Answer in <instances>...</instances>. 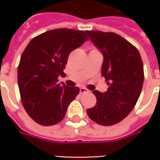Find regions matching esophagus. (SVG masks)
Listing matches in <instances>:
<instances>
[{
    "mask_svg": "<svg viewBox=\"0 0 160 160\" xmlns=\"http://www.w3.org/2000/svg\"><path fill=\"white\" fill-rule=\"evenodd\" d=\"M87 92H89V90L86 89V88H80V93L81 94H83V93H87Z\"/></svg>",
    "mask_w": 160,
    "mask_h": 160,
    "instance_id": "obj_1",
    "label": "esophagus"
}]
</instances>
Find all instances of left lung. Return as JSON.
Instances as JSON below:
<instances>
[{"mask_svg":"<svg viewBox=\"0 0 160 160\" xmlns=\"http://www.w3.org/2000/svg\"><path fill=\"white\" fill-rule=\"evenodd\" d=\"M90 39L103 53L102 74L109 85L106 92L93 91L97 102L87 109L92 121L113 126L127 117L141 94L144 71L136 47L112 32L86 31Z\"/></svg>","mask_w":160,"mask_h":160,"instance_id":"obj_1","label":"left lung"}]
</instances>
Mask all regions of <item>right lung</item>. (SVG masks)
Returning <instances> with one entry per match:
<instances>
[{
    "label": "right lung",
    "instance_id": "1",
    "mask_svg": "<svg viewBox=\"0 0 160 160\" xmlns=\"http://www.w3.org/2000/svg\"><path fill=\"white\" fill-rule=\"evenodd\" d=\"M89 39L86 32L58 28L34 37L22 53L18 83L22 105L42 126L58 124L79 93L78 87L58 83L72 51Z\"/></svg>",
    "mask_w": 160,
    "mask_h": 160
}]
</instances>
